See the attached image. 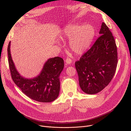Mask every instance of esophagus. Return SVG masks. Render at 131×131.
Masks as SVG:
<instances>
[{
  "label": "esophagus",
  "mask_w": 131,
  "mask_h": 131,
  "mask_svg": "<svg viewBox=\"0 0 131 131\" xmlns=\"http://www.w3.org/2000/svg\"><path fill=\"white\" fill-rule=\"evenodd\" d=\"M72 59H71L70 58H67L66 60V63L68 64H71V63H72Z\"/></svg>",
  "instance_id": "obj_1"
}]
</instances>
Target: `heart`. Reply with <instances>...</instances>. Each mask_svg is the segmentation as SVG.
I'll use <instances>...</instances> for the list:
<instances>
[{
    "label": "heart",
    "mask_w": 131,
    "mask_h": 131,
    "mask_svg": "<svg viewBox=\"0 0 131 131\" xmlns=\"http://www.w3.org/2000/svg\"><path fill=\"white\" fill-rule=\"evenodd\" d=\"M94 36L95 30L92 25L71 24L64 28L61 37L70 39L69 46L72 52L81 54L91 46Z\"/></svg>",
    "instance_id": "1"
}]
</instances>
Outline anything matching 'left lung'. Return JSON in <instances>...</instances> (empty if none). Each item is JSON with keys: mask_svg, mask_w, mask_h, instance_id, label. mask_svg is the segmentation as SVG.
I'll list each match as a JSON object with an SVG mask.
<instances>
[{"mask_svg": "<svg viewBox=\"0 0 131 131\" xmlns=\"http://www.w3.org/2000/svg\"><path fill=\"white\" fill-rule=\"evenodd\" d=\"M101 35L88 51L75 62L79 82L82 91L96 94L111 81L117 64V47L108 27L102 23Z\"/></svg>", "mask_w": 131, "mask_h": 131, "instance_id": "obj_1", "label": "left lung"}]
</instances>
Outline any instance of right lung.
Returning a JSON list of instances; mask_svg holds the SVG:
<instances>
[{
  "mask_svg": "<svg viewBox=\"0 0 131 131\" xmlns=\"http://www.w3.org/2000/svg\"><path fill=\"white\" fill-rule=\"evenodd\" d=\"M9 69L15 83L30 99L40 102H51L59 96L60 83L59 77L64 68V61L56 57L49 59L40 74L31 78H25L16 68L10 53V41L8 46Z\"/></svg>",
  "mask_w": 131,
  "mask_h": 131,
  "instance_id": "1",
  "label": "right lung"
}]
</instances>
